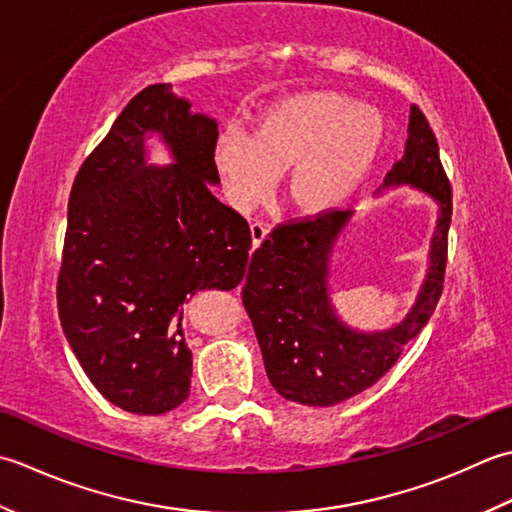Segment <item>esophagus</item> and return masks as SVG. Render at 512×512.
Segmentation results:
<instances>
[{"label":"esophagus","mask_w":512,"mask_h":512,"mask_svg":"<svg viewBox=\"0 0 512 512\" xmlns=\"http://www.w3.org/2000/svg\"><path fill=\"white\" fill-rule=\"evenodd\" d=\"M265 236H267V225L260 223V221H254L252 223V243H254V247L263 243Z\"/></svg>","instance_id":"obj_1"}]
</instances>
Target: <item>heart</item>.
I'll return each instance as SVG.
<instances>
[{
    "label": "heart",
    "instance_id": "heart-1",
    "mask_svg": "<svg viewBox=\"0 0 512 512\" xmlns=\"http://www.w3.org/2000/svg\"><path fill=\"white\" fill-rule=\"evenodd\" d=\"M384 121L340 92H305L271 106L254 132L227 128L214 163L234 207L252 212L289 170V196L300 210L338 207L369 174L384 145Z\"/></svg>",
    "mask_w": 512,
    "mask_h": 512
}]
</instances>
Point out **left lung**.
Here are the masks:
<instances>
[{
  "label": "left lung",
  "mask_w": 512,
  "mask_h": 512,
  "mask_svg": "<svg viewBox=\"0 0 512 512\" xmlns=\"http://www.w3.org/2000/svg\"><path fill=\"white\" fill-rule=\"evenodd\" d=\"M411 185L440 205L429 249V271L415 305L398 325L358 331L344 325L331 305L329 260L351 210H327L316 218L278 225L252 254L243 305L263 351L267 378L285 400L333 406L378 382L429 322L442 296L453 198L440 148L417 106L409 114L402 159L382 187Z\"/></svg>",
  "instance_id": "left-lung-1"
}]
</instances>
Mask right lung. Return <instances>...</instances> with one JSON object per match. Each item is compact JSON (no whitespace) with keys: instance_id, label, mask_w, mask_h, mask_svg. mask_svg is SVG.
I'll list each match as a JSON object with an SVG mask.
<instances>
[{"instance_id":"1","label":"right lung","mask_w":512,"mask_h":512,"mask_svg":"<svg viewBox=\"0 0 512 512\" xmlns=\"http://www.w3.org/2000/svg\"><path fill=\"white\" fill-rule=\"evenodd\" d=\"M161 133L175 163L144 161ZM218 125L170 83L141 90L77 172L57 280L59 320L108 402L161 415L190 395L183 302L234 289L252 247L245 218L212 192Z\"/></svg>"}]
</instances>
